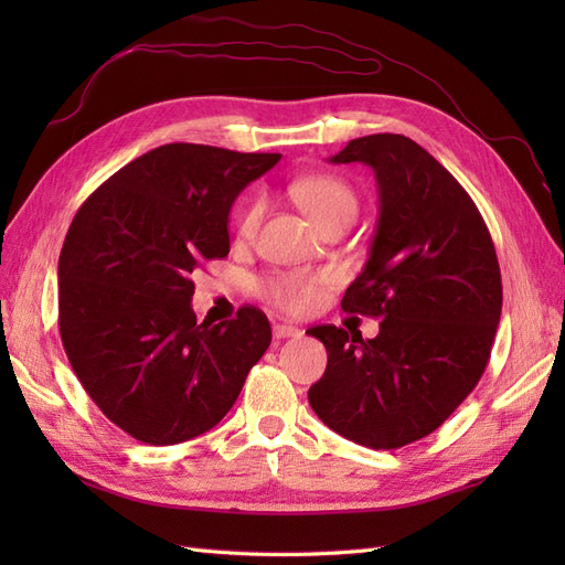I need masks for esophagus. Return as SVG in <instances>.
<instances>
[{
    "label": "esophagus",
    "mask_w": 565,
    "mask_h": 565,
    "mask_svg": "<svg viewBox=\"0 0 565 565\" xmlns=\"http://www.w3.org/2000/svg\"><path fill=\"white\" fill-rule=\"evenodd\" d=\"M299 334H301V330L295 328V324H289V322H276V324H273V337H276V339L299 337Z\"/></svg>",
    "instance_id": "1"
}]
</instances>
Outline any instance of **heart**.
<instances>
[{
    "label": "heart",
    "instance_id": "b5f03b06",
    "mask_svg": "<svg viewBox=\"0 0 565 565\" xmlns=\"http://www.w3.org/2000/svg\"><path fill=\"white\" fill-rule=\"evenodd\" d=\"M289 198L311 216L316 226L322 231L337 224L341 218H355L358 214V195L353 188L330 174L297 179L289 185ZM264 214V200L252 198L245 207L237 212L235 233L237 237H252L256 233ZM332 280L330 273H313V270H289L276 273L259 282V295L278 306L287 313H309L322 301V287Z\"/></svg>",
    "mask_w": 565,
    "mask_h": 565
}]
</instances>
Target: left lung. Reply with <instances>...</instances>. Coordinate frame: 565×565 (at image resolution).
I'll return each instance as SVG.
<instances>
[{
    "mask_svg": "<svg viewBox=\"0 0 565 565\" xmlns=\"http://www.w3.org/2000/svg\"><path fill=\"white\" fill-rule=\"evenodd\" d=\"M330 162H363L377 179L370 259L341 309L382 322L374 339L334 324L306 332L328 349L309 403L358 446L403 448L436 431L486 372L502 313L498 254L469 193L407 136L353 139Z\"/></svg>",
    "mask_w": 565,
    "mask_h": 565,
    "instance_id": "left-lung-1",
    "label": "left lung"
}]
</instances>
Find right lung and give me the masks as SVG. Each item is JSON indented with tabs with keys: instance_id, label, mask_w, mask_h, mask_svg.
I'll return each mask as SVG.
<instances>
[{
	"instance_id": "obj_1",
	"label": "right lung",
	"mask_w": 565,
	"mask_h": 565,
	"mask_svg": "<svg viewBox=\"0 0 565 565\" xmlns=\"http://www.w3.org/2000/svg\"><path fill=\"white\" fill-rule=\"evenodd\" d=\"M278 152L167 143L84 200L58 256V330L79 384L113 424L174 446L226 417L270 344L268 318L198 322L193 273L231 249L228 214Z\"/></svg>"
}]
</instances>
